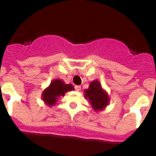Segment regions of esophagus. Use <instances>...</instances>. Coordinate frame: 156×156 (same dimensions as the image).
<instances>
[{
	"label": "esophagus",
	"mask_w": 156,
	"mask_h": 156,
	"mask_svg": "<svg viewBox=\"0 0 156 156\" xmlns=\"http://www.w3.org/2000/svg\"><path fill=\"white\" fill-rule=\"evenodd\" d=\"M75 89H76V91H80L81 90V86H78V85L75 86Z\"/></svg>",
	"instance_id": "1"
}]
</instances>
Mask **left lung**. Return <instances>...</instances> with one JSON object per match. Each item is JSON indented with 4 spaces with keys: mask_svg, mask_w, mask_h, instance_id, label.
Here are the masks:
<instances>
[{
    "mask_svg": "<svg viewBox=\"0 0 156 156\" xmlns=\"http://www.w3.org/2000/svg\"><path fill=\"white\" fill-rule=\"evenodd\" d=\"M84 97L96 112L104 110L109 104L108 93L102 88L98 80H94L89 83L88 89L84 90Z\"/></svg>",
    "mask_w": 156,
    "mask_h": 156,
    "instance_id": "1",
    "label": "left lung"
}]
</instances>
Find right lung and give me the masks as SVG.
<instances>
[{
    "label": "right lung",
    "mask_w": 156,
    "mask_h": 156,
    "mask_svg": "<svg viewBox=\"0 0 156 156\" xmlns=\"http://www.w3.org/2000/svg\"><path fill=\"white\" fill-rule=\"evenodd\" d=\"M72 84H67L62 79L56 78L51 82L48 87L45 88L41 94V99L45 104L51 107L57 104L59 98H61L68 91L73 90Z\"/></svg>",
    "instance_id": "right-lung-1"
}]
</instances>
